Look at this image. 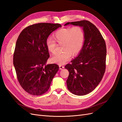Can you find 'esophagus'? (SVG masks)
Segmentation results:
<instances>
[{"mask_svg":"<svg viewBox=\"0 0 122 122\" xmlns=\"http://www.w3.org/2000/svg\"><path fill=\"white\" fill-rule=\"evenodd\" d=\"M59 67H60V70H62L64 68V66H62V65H60V66H59Z\"/></svg>","mask_w":122,"mask_h":122,"instance_id":"obj_1","label":"esophagus"}]
</instances>
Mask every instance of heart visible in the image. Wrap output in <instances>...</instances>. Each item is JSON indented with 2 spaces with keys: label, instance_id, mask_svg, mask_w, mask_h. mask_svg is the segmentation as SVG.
I'll use <instances>...</instances> for the list:
<instances>
[{
  "label": "heart",
  "instance_id": "b5f03b06",
  "mask_svg": "<svg viewBox=\"0 0 122 122\" xmlns=\"http://www.w3.org/2000/svg\"><path fill=\"white\" fill-rule=\"evenodd\" d=\"M53 38L54 40H47L46 46L49 52L55 54L58 46L56 43L60 45H62V52L56 54L51 58L52 62L61 65L68 61L72 54L76 56L80 52L84 45L85 33L81 27L75 26L73 27L59 29L55 32Z\"/></svg>",
  "mask_w": 122,
  "mask_h": 122
}]
</instances>
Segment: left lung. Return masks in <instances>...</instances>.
Listing matches in <instances>:
<instances>
[{
	"label": "left lung",
	"instance_id": "left-lung-1",
	"mask_svg": "<svg viewBox=\"0 0 122 122\" xmlns=\"http://www.w3.org/2000/svg\"><path fill=\"white\" fill-rule=\"evenodd\" d=\"M83 27L85 40L78 56L65 66L69 72L67 85L73 94L86 95L94 90L100 82L106 69V46L96 26L87 20L68 22Z\"/></svg>",
	"mask_w": 122,
	"mask_h": 122
}]
</instances>
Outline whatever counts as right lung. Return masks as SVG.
Wrapping results in <instances>:
<instances>
[{
	"mask_svg": "<svg viewBox=\"0 0 122 122\" xmlns=\"http://www.w3.org/2000/svg\"><path fill=\"white\" fill-rule=\"evenodd\" d=\"M61 27L60 24H35L25 28L18 36L13 64L20 86L29 94L46 93L58 71L57 64H45L50 56L46 42L51 33Z\"/></svg>",
	"mask_w": 122,
	"mask_h": 122,
	"instance_id": "1",
	"label": "right lung"
}]
</instances>
